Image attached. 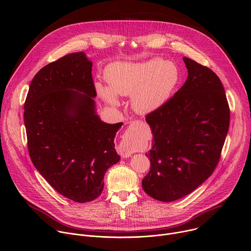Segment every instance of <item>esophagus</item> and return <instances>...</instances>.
<instances>
[{"label": "esophagus", "instance_id": "esophagus-1", "mask_svg": "<svg viewBox=\"0 0 251 251\" xmlns=\"http://www.w3.org/2000/svg\"><path fill=\"white\" fill-rule=\"evenodd\" d=\"M118 153L123 158H129L133 155L134 151L130 145V143L127 140H124L120 143V145L118 146Z\"/></svg>", "mask_w": 251, "mask_h": 251}]
</instances>
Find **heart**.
<instances>
[{
  "mask_svg": "<svg viewBox=\"0 0 251 251\" xmlns=\"http://www.w3.org/2000/svg\"><path fill=\"white\" fill-rule=\"evenodd\" d=\"M105 76L110 87L96 83L97 93L112 106L118 104L117 95H132L133 109L143 115L162 107L180 78L176 66L162 58L141 63L115 62L106 68Z\"/></svg>",
  "mask_w": 251,
  "mask_h": 251,
  "instance_id": "heart-1",
  "label": "heart"
}]
</instances>
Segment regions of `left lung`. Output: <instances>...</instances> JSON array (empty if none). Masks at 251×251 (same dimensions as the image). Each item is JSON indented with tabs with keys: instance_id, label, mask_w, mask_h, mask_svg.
<instances>
[{
	"instance_id": "1",
	"label": "left lung",
	"mask_w": 251,
	"mask_h": 251,
	"mask_svg": "<svg viewBox=\"0 0 251 251\" xmlns=\"http://www.w3.org/2000/svg\"><path fill=\"white\" fill-rule=\"evenodd\" d=\"M188 78L162 107L146 115L152 134L151 168L144 192L161 201L181 199L201 186L221 159L229 106L219 76L184 57Z\"/></svg>"
}]
</instances>
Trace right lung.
Returning <instances> with one entry per match:
<instances>
[{
  "label": "right lung",
  "instance_id": "add662e5",
  "mask_svg": "<svg viewBox=\"0 0 251 251\" xmlns=\"http://www.w3.org/2000/svg\"><path fill=\"white\" fill-rule=\"evenodd\" d=\"M91 71L82 51L50 62L32 78L24 106L32 164L76 202L98 198L106 171L120 160L114 138L123 123L107 124L96 114Z\"/></svg>",
  "mask_w": 251,
  "mask_h": 251
}]
</instances>
